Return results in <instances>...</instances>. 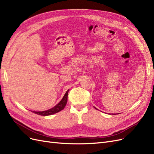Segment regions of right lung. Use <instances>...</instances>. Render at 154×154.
<instances>
[{
    "label": "right lung",
    "mask_w": 154,
    "mask_h": 154,
    "mask_svg": "<svg viewBox=\"0 0 154 154\" xmlns=\"http://www.w3.org/2000/svg\"><path fill=\"white\" fill-rule=\"evenodd\" d=\"M68 92L69 90L66 92V94L63 96V98L62 99V100L60 101L59 103L56 105L55 106H54L53 108L49 109L48 110H45V111H42V112H35L33 111L32 112H34L38 115H40V116H49V115H52L53 114L57 113L58 112L61 111L62 110H63L64 109V107L66 106V104H67V95H68Z\"/></svg>",
    "instance_id": "add662e5"
}]
</instances>
